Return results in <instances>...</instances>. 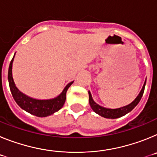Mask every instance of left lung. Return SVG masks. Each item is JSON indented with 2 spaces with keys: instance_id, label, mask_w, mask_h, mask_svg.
<instances>
[{
  "instance_id": "left-lung-1",
  "label": "left lung",
  "mask_w": 157,
  "mask_h": 157,
  "mask_svg": "<svg viewBox=\"0 0 157 157\" xmlns=\"http://www.w3.org/2000/svg\"><path fill=\"white\" fill-rule=\"evenodd\" d=\"M145 83H146V80L145 81V83H144L143 87L141 89V92L139 93L138 97L135 98V100H134L133 102L129 104L128 105H126V106L122 107V108H119V109H106V108H104V107L102 106H100L99 105H98V104L96 103L95 101L93 100L90 92L89 91V101H90V105L91 109H92L97 114L100 115V116H102V117L107 118V119H116V118H120L123 116H125V115L127 114L128 112H131V111L137 106V105L139 103L140 100L141 99L142 95H143L144 90H145Z\"/></svg>"
}]
</instances>
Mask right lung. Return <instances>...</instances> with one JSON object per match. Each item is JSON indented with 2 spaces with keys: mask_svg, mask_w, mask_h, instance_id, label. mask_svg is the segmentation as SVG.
<instances>
[{
  "mask_svg": "<svg viewBox=\"0 0 157 157\" xmlns=\"http://www.w3.org/2000/svg\"><path fill=\"white\" fill-rule=\"evenodd\" d=\"M14 56H15V55H14ZM14 56L11 60L10 64H9L8 78L11 93H12V97L17 103V105L26 112H29L34 116H37V117H46V116L53 114L54 112L59 111L64 105L65 101H66L67 91L72 83L74 82V81L68 83L63 89L61 94L57 96L56 98H52V99L37 100L30 98L28 96L25 95L24 94L20 92L15 85L12 73Z\"/></svg>",
  "mask_w": 157,
  "mask_h": 157,
  "instance_id": "right-lung-1",
  "label": "right lung"
}]
</instances>
